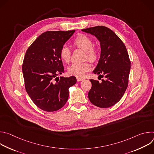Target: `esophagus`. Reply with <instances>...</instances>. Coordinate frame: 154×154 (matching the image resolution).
Masks as SVG:
<instances>
[{"mask_svg":"<svg viewBox=\"0 0 154 154\" xmlns=\"http://www.w3.org/2000/svg\"><path fill=\"white\" fill-rule=\"evenodd\" d=\"M85 79H83V78H81V77H77V80L78 81V82H81V81H83V80H84Z\"/></svg>","mask_w":154,"mask_h":154,"instance_id":"34e87169","label":"esophagus"}]
</instances>
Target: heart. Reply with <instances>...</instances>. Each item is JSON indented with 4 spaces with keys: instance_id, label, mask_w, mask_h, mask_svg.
<instances>
[{
    "instance_id": "obj_1",
    "label": "heart",
    "mask_w": 154,
    "mask_h": 154,
    "mask_svg": "<svg viewBox=\"0 0 154 154\" xmlns=\"http://www.w3.org/2000/svg\"><path fill=\"white\" fill-rule=\"evenodd\" d=\"M73 45L85 51V58H88L90 61H96L99 57L98 49L93 46L92 39L84 34H80L74 39ZM60 56L61 59L68 63L71 60V52L67 46H63L60 51ZM91 69V65L88 62H83L79 63H73L68 69V73L70 75L76 77H82L85 72Z\"/></svg>"
}]
</instances>
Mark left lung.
Instances as JSON below:
<instances>
[{"label": "left lung", "mask_w": 154, "mask_h": 154, "mask_svg": "<svg viewBox=\"0 0 154 154\" xmlns=\"http://www.w3.org/2000/svg\"><path fill=\"white\" fill-rule=\"evenodd\" d=\"M82 31L94 36L100 42V56L93 72L105 77L100 83L90 80L92 87L88 98L97 106H112L122 98L128 86L130 61L127 49L116 33L106 27L96 26Z\"/></svg>", "instance_id": "8db88e82"}]
</instances>
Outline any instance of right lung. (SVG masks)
Returning a JSON list of instances; mask_svg holds the SVG:
<instances>
[{"mask_svg":"<svg viewBox=\"0 0 154 154\" xmlns=\"http://www.w3.org/2000/svg\"><path fill=\"white\" fill-rule=\"evenodd\" d=\"M74 32H45L26 51L23 65L26 90L34 103L44 111L62 108L68 99L69 88L77 82L74 76L57 77L64 72L60 49Z\"/></svg>","mask_w":154,"mask_h":154,"instance_id":"right-lung-1","label":"right lung"}]
</instances>
